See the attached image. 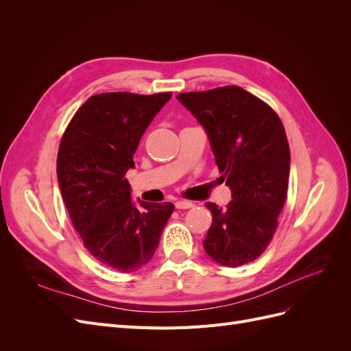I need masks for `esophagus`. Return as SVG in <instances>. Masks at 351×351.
I'll return each mask as SVG.
<instances>
[{
	"label": "esophagus",
	"instance_id": "34e87169",
	"mask_svg": "<svg viewBox=\"0 0 351 351\" xmlns=\"http://www.w3.org/2000/svg\"><path fill=\"white\" fill-rule=\"evenodd\" d=\"M195 205L192 204V202L189 200H177L176 202V208L177 209H189V208H193Z\"/></svg>",
	"mask_w": 351,
	"mask_h": 351
}]
</instances>
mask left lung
Returning <instances> with one entry per match:
<instances>
[{"label": "left lung", "instance_id": "8db88e82", "mask_svg": "<svg viewBox=\"0 0 351 351\" xmlns=\"http://www.w3.org/2000/svg\"><path fill=\"white\" fill-rule=\"evenodd\" d=\"M177 99L204 127L231 190L226 209L212 202L204 247L224 267L259 258L278 226L290 176V147L275 111L239 86L186 92Z\"/></svg>", "mask_w": 351, "mask_h": 351}]
</instances>
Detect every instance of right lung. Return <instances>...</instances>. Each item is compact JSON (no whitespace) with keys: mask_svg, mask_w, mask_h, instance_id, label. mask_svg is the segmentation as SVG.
Wrapping results in <instances>:
<instances>
[{"mask_svg":"<svg viewBox=\"0 0 351 351\" xmlns=\"http://www.w3.org/2000/svg\"><path fill=\"white\" fill-rule=\"evenodd\" d=\"M171 92L93 95L74 114L62 134L57 177L66 208L84 247L121 272L149 262L171 217L169 202L132 200L125 173L147 125Z\"/></svg>","mask_w":351,"mask_h":351,"instance_id":"obj_1","label":"right lung"}]
</instances>
